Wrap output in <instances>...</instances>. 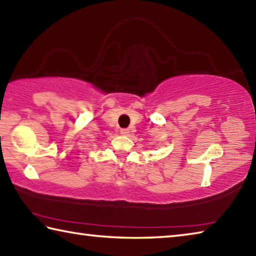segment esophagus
Wrapping results in <instances>:
<instances>
[{
  "label": "esophagus",
  "mask_w": 256,
  "mask_h": 256,
  "mask_svg": "<svg viewBox=\"0 0 256 256\" xmlns=\"http://www.w3.org/2000/svg\"><path fill=\"white\" fill-rule=\"evenodd\" d=\"M120 134H123V136H128L130 130L128 128H122V130H120Z\"/></svg>",
  "instance_id": "obj_1"
}]
</instances>
